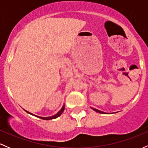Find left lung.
I'll list each match as a JSON object with an SVG mask.
<instances>
[{
	"instance_id": "1",
	"label": "left lung",
	"mask_w": 148,
	"mask_h": 148,
	"mask_svg": "<svg viewBox=\"0 0 148 148\" xmlns=\"http://www.w3.org/2000/svg\"><path fill=\"white\" fill-rule=\"evenodd\" d=\"M92 108V109L94 110V111H95L96 112H97V113H103V114H105V113H104V112H103V111H99V110L96 109V108Z\"/></svg>"
}]
</instances>
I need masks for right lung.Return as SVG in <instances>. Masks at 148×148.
<instances>
[{
    "mask_svg": "<svg viewBox=\"0 0 148 148\" xmlns=\"http://www.w3.org/2000/svg\"><path fill=\"white\" fill-rule=\"evenodd\" d=\"M64 105L62 107V108H61L60 111H59V112H58V113H56V115H53V116H51V117H47V118H45V117H39V116H36V115H35V116H36V117H38V118H41V119H42V120H52V119H55V118H58V117H59V116H60V115L62 114V112L64 111ZM26 111L27 113H30V114H31V115H34L33 114H32V113H30V112H28V111Z\"/></svg>",
    "mask_w": 148,
    "mask_h": 148,
    "instance_id": "add662e5",
    "label": "right lung"
}]
</instances>
